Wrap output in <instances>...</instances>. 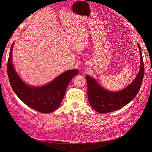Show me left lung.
Returning a JSON list of instances; mask_svg holds the SVG:
<instances>
[{
  "label": "left lung",
  "mask_w": 152,
  "mask_h": 152,
  "mask_svg": "<svg viewBox=\"0 0 152 152\" xmlns=\"http://www.w3.org/2000/svg\"><path fill=\"white\" fill-rule=\"evenodd\" d=\"M137 45L140 52V69L134 80L123 89L111 92L105 89L97 81L90 76H86L88 100L92 108L100 113H107L120 109L131 102L136 96L142 85L144 65L139 44Z\"/></svg>",
  "instance_id": "left-lung-1"
}]
</instances>
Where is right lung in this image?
Returning a JSON list of instances; mask_svg holds the SVG:
<instances>
[{"label": "right lung", "instance_id": "right-lung-1", "mask_svg": "<svg viewBox=\"0 0 152 152\" xmlns=\"http://www.w3.org/2000/svg\"><path fill=\"white\" fill-rule=\"evenodd\" d=\"M12 44L7 63V74L12 88L18 97L29 107L43 113H50L60 106L70 81L77 69L68 70L42 86H32L24 82L15 71L12 61Z\"/></svg>", "mask_w": 152, "mask_h": 152}]
</instances>
